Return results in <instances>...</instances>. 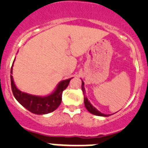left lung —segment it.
<instances>
[{
    "instance_id": "obj_1",
    "label": "left lung",
    "mask_w": 148,
    "mask_h": 148,
    "mask_svg": "<svg viewBox=\"0 0 148 148\" xmlns=\"http://www.w3.org/2000/svg\"><path fill=\"white\" fill-rule=\"evenodd\" d=\"M84 85V82L82 81V90L84 93V105H85V107L86 108V110H87L89 112L92 113V114H95V115L103 116V117H107V116H109V115H107V114H103V113L100 112L99 111H98V110H97L95 107H93V106L91 104V103L88 101L87 98H86V97L84 95L85 89Z\"/></svg>"
}]
</instances>
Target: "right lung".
Masks as SVG:
<instances>
[{"mask_svg": "<svg viewBox=\"0 0 148 148\" xmlns=\"http://www.w3.org/2000/svg\"><path fill=\"white\" fill-rule=\"evenodd\" d=\"M12 67H13V65L10 69L11 74ZM71 79L72 78L63 80L59 82L56 90L51 95L44 97L28 95L18 89L13 82L12 75H10V83H11V89L13 96L15 97L18 102L23 107L27 109L28 111L34 114H44L54 111L60 105L62 102V92L68 86Z\"/></svg>", "mask_w": 148, "mask_h": 148, "instance_id": "add662e5", "label": "right lung"}]
</instances>
